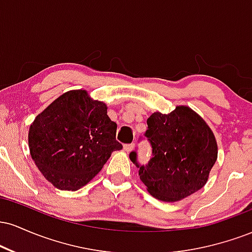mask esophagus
<instances>
[{
    "mask_svg": "<svg viewBox=\"0 0 252 252\" xmlns=\"http://www.w3.org/2000/svg\"><path fill=\"white\" fill-rule=\"evenodd\" d=\"M134 143H131V144H126V146H124V152H126V153H130V152H131V150L132 149H134Z\"/></svg>",
    "mask_w": 252,
    "mask_h": 252,
    "instance_id": "34e87169",
    "label": "esophagus"
}]
</instances>
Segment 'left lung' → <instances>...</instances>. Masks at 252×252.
Here are the masks:
<instances>
[{
  "label": "left lung",
  "mask_w": 252,
  "mask_h": 252,
  "mask_svg": "<svg viewBox=\"0 0 252 252\" xmlns=\"http://www.w3.org/2000/svg\"><path fill=\"white\" fill-rule=\"evenodd\" d=\"M147 124L153 158L140 166L136 152L129 155L140 167L138 175L147 190L158 200L175 202L202 189L218 158L207 123L189 106L179 105L169 114L154 112Z\"/></svg>",
  "instance_id": "left-lung-1"
}]
</instances>
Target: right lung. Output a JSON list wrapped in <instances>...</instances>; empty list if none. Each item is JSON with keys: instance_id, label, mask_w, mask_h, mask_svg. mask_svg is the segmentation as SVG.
Returning <instances> with one entry per match:
<instances>
[{"instance_id": "add662e5", "label": "right lung", "mask_w": 252, "mask_h": 252, "mask_svg": "<svg viewBox=\"0 0 252 252\" xmlns=\"http://www.w3.org/2000/svg\"><path fill=\"white\" fill-rule=\"evenodd\" d=\"M105 103L86 90L58 97L31 124L28 146L42 175L62 190H77L96 176L115 150L117 124Z\"/></svg>"}]
</instances>
